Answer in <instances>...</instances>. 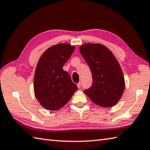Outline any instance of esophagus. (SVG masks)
<instances>
[{
  "label": "esophagus",
  "mask_w": 150,
  "mask_h": 150,
  "mask_svg": "<svg viewBox=\"0 0 150 150\" xmlns=\"http://www.w3.org/2000/svg\"><path fill=\"white\" fill-rule=\"evenodd\" d=\"M77 87L79 88H81V83H79L77 84Z\"/></svg>",
  "instance_id": "esophagus-1"
}]
</instances>
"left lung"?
<instances>
[{
  "instance_id": "left-lung-1",
  "label": "left lung",
  "mask_w": 150,
  "mask_h": 150,
  "mask_svg": "<svg viewBox=\"0 0 150 150\" xmlns=\"http://www.w3.org/2000/svg\"><path fill=\"white\" fill-rule=\"evenodd\" d=\"M79 49L90 67L93 80L92 86L84 93L99 106L115 105L125 89L124 75L118 60L102 44L86 43Z\"/></svg>"
}]
</instances>
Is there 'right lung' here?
I'll list each match as a JSON object with an SVG mask.
<instances>
[{
  "label": "right lung",
  "instance_id": "right-lung-1",
  "mask_svg": "<svg viewBox=\"0 0 150 150\" xmlns=\"http://www.w3.org/2000/svg\"><path fill=\"white\" fill-rule=\"evenodd\" d=\"M75 47L60 43L47 49L41 56L34 78L35 96L46 109L57 110L64 107L78 88L63 66Z\"/></svg>",
  "mask_w": 150,
  "mask_h": 150
}]
</instances>
